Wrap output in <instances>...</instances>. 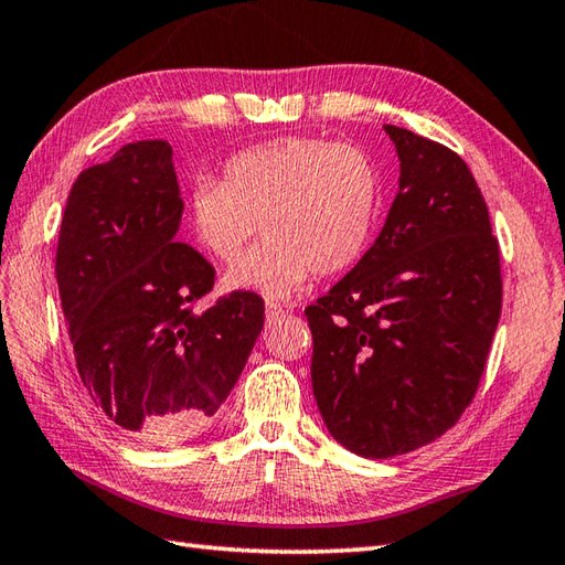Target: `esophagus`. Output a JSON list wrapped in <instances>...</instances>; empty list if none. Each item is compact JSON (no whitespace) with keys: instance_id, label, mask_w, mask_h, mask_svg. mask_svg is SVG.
Wrapping results in <instances>:
<instances>
[{"instance_id":"34e87169","label":"esophagus","mask_w":565,"mask_h":565,"mask_svg":"<svg viewBox=\"0 0 565 565\" xmlns=\"http://www.w3.org/2000/svg\"><path fill=\"white\" fill-rule=\"evenodd\" d=\"M282 315H285V309H282L278 302H266V319H268V321L280 319Z\"/></svg>"}]
</instances>
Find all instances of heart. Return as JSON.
Wrapping results in <instances>:
<instances>
[{"instance_id":"heart-1","label":"heart","mask_w":565,"mask_h":565,"mask_svg":"<svg viewBox=\"0 0 565 565\" xmlns=\"http://www.w3.org/2000/svg\"><path fill=\"white\" fill-rule=\"evenodd\" d=\"M380 207V171L355 145L285 137L244 149L222 181L198 179L188 193L195 244L234 263L258 230L256 250L224 275V290L290 297L315 270L331 275L365 250Z\"/></svg>"}]
</instances>
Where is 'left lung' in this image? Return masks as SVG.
<instances>
[{
  "instance_id": "left-lung-1",
  "label": "left lung",
  "mask_w": 565,
  "mask_h": 565,
  "mask_svg": "<svg viewBox=\"0 0 565 565\" xmlns=\"http://www.w3.org/2000/svg\"><path fill=\"white\" fill-rule=\"evenodd\" d=\"M398 193L367 254L307 307L311 388L333 440L365 459L445 435L479 388L500 319L498 239L452 149L384 125Z\"/></svg>"
}]
</instances>
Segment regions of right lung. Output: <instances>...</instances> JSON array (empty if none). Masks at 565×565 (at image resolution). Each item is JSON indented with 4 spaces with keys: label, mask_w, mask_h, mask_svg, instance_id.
I'll return each mask as SVG.
<instances>
[{
    "label": "right lung",
    "mask_w": 565,
    "mask_h": 565,
    "mask_svg": "<svg viewBox=\"0 0 565 565\" xmlns=\"http://www.w3.org/2000/svg\"><path fill=\"white\" fill-rule=\"evenodd\" d=\"M181 217L171 145H125L74 181L55 258L84 388L102 416L152 445L207 428L266 317L254 292L198 307L215 270L177 242Z\"/></svg>",
    "instance_id": "1"
}]
</instances>
